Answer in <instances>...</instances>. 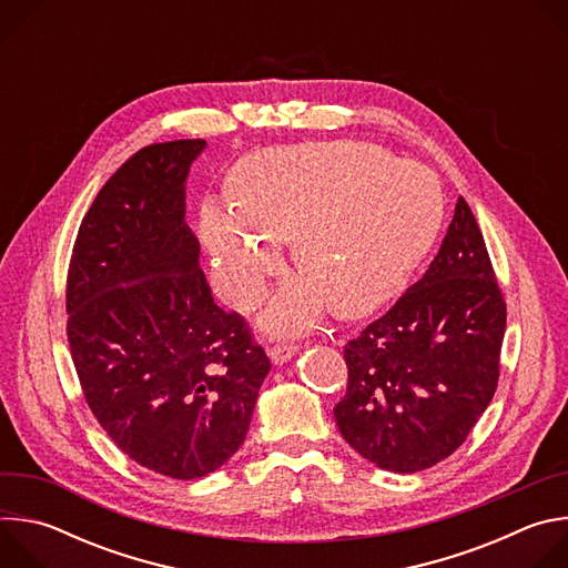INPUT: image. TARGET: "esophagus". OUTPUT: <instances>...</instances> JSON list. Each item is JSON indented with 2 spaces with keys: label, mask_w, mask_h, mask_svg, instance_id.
<instances>
[{
  "label": "esophagus",
  "mask_w": 568,
  "mask_h": 568,
  "mask_svg": "<svg viewBox=\"0 0 568 568\" xmlns=\"http://www.w3.org/2000/svg\"><path fill=\"white\" fill-rule=\"evenodd\" d=\"M296 351H298V346L294 342H283V344L272 346L267 351V355H270L272 364H285V362H290L296 355Z\"/></svg>",
  "instance_id": "34e87169"
}]
</instances>
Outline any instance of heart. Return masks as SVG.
I'll return each mask as SVG.
<instances>
[{"instance_id":"1","label":"heart","mask_w":568,"mask_h":568,"mask_svg":"<svg viewBox=\"0 0 568 568\" xmlns=\"http://www.w3.org/2000/svg\"><path fill=\"white\" fill-rule=\"evenodd\" d=\"M231 202L204 200L197 235L211 283L233 307L254 305L292 242L301 270L261 323L267 333L310 328L328 305L364 314L409 281L438 235V178L366 141L272 145L229 171Z\"/></svg>"}]
</instances>
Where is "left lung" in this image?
Masks as SVG:
<instances>
[{"label":"left lung","instance_id":"8db88e82","mask_svg":"<svg viewBox=\"0 0 568 568\" xmlns=\"http://www.w3.org/2000/svg\"><path fill=\"white\" fill-rule=\"evenodd\" d=\"M504 333L506 303L460 197L425 276L344 348L348 388L335 407L342 436L388 471L440 463L493 402Z\"/></svg>","mask_w":568,"mask_h":568}]
</instances>
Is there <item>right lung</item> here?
I'll return each instance as SVG.
<instances>
[{"mask_svg":"<svg viewBox=\"0 0 568 568\" xmlns=\"http://www.w3.org/2000/svg\"><path fill=\"white\" fill-rule=\"evenodd\" d=\"M204 148L132 154L83 217L67 278V339L92 414L132 460L182 480L245 443L272 368L242 316L213 303L184 220Z\"/></svg>","mask_w":568,"mask_h":568,"instance_id":"obj_1","label":"right lung"}]
</instances>
